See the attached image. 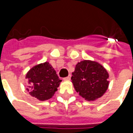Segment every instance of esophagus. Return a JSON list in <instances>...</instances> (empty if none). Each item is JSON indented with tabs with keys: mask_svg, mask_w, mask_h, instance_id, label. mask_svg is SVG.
I'll return each mask as SVG.
<instances>
[{
	"mask_svg": "<svg viewBox=\"0 0 133 133\" xmlns=\"http://www.w3.org/2000/svg\"><path fill=\"white\" fill-rule=\"evenodd\" d=\"M70 77H71V75H69L68 77H66V78H64L63 80L64 81H70Z\"/></svg>",
	"mask_w": 133,
	"mask_h": 133,
	"instance_id": "34e87169",
	"label": "esophagus"
}]
</instances>
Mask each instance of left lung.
I'll list each match as a JSON object with an SVG mask.
<instances>
[{"label": "left lung", "instance_id": "left-lung-1", "mask_svg": "<svg viewBox=\"0 0 133 133\" xmlns=\"http://www.w3.org/2000/svg\"><path fill=\"white\" fill-rule=\"evenodd\" d=\"M109 74L98 62L84 60L76 64L71 81L76 92L88 101L101 98L108 88Z\"/></svg>", "mask_w": 133, "mask_h": 133}]
</instances>
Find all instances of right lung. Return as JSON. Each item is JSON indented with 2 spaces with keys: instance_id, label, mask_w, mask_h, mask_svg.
I'll return each mask as SVG.
<instances>
[{
  "instance_id": "obj_1",
  "label": "right lung",
  "mask_w": 133,
  "mask_h": 133,
  "mask_svg": "<svg viewBox=\"0 0 133 133\" xmlns=\"http://www.w3.org/2000/svg\"><path fill=\"white\" fill-rule=\"evenodd\" d=\"M25 78L28 83L27 91L41 101L52 98L62 81L48 62L33 66L28 71Z\"/></svg>"
}]
</instances>
